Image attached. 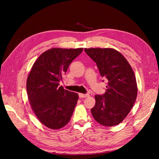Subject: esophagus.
Segmentation results:
<instances>
[{"mask_svg":"<svg viewBox=\"0 0 159 159\" xmlns=\"http://www.w3.org/2000/svg\"><path fill=\"white\" fill-rule=\"evenodd\" d=\"M89 96V95L88 94H83V93H79V97L80 98H87Z\"/></svg>","mask_w":159,"mask_h":159,"instance_id":"esophagus-1","label":"esophagus"}]
</instances>
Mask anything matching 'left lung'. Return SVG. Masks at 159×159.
Listing matches in <instances>:
<instances>
[{"mask_svg": "<svg viewBox=\"0 0 159 159\" xmlns=\"http://www.w3.org/2000/svg\"><path fill=\"white\" fill-rule=\"evenodd\" d=\"M87 55L96 63L102 77L108 80L104 95H96L92 109L97 122L113 126L130 113L137 96V85L133 69L126 59L113 48H85Z\"/></svg>", "mask_w": 159, "mask_h": 159, "instance_id": "1", "label": "left lung"}]
</instances>
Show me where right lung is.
I'll list each match as a JSON object with an SVG mask.
<instances>
[{
    "mask_svg": "<svg viewBox=\"0 0 159 159\" xmlns=\"http://www.w3.org/2000/svg\"><path fill=\"white\" fill-rule=\"evenodd\" d=\"M83 48H53L43 52L33 64L26 80L30 105L40 122L57 130L69 122L79 94L59 87L62 75Z\"/></svg>",
    "mask_w": 159,
    "mask_h": 159,
    "instance_id": "right-lung-1",
    "label": "right lung"
}]
</instances>
